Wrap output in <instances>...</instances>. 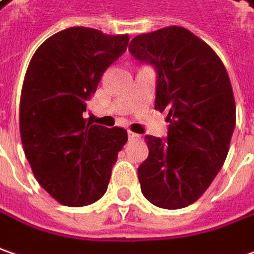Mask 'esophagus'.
Masks as SVG:
<instances>
[{"label":"esophagus","instance_id":"esophagus-1","mask_svg":"<svg viewBox=\"0 0 254 254\" xmlns=\"http://www.w3.org/2000/svg\"><path fill=\"white\" fill-rule=\"evenodd\" d=\"M127 136H129V140H139L140 139V134L134 133V132H127Z\"/></svg>","mask_w":254,"mask_h":254}]
</instances>
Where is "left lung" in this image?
I'll return each instance as SVG.
<instances>
[{
  "label": "left lung",
  "instance_id": "obj_1",
  "mask_svg": "<svg viewBox=\"0 0 254 254\" xmlns=\"http://www.w3.org/2000/svg\"><path fill=\"white\" fill-rule=\"evenodd\" d=\"M129 53L156 69L154 108L167 111L170 122L167 139L144 137L141 193L157 207L184 208L206 192L228 154L236 105L227 69L213 48L181 26L136 36Z\"/></svg>",
  "mask_w": 254,
  "mask_h": 254
}]
</instances>
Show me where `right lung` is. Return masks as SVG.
Returning a JSON list of instances; mask_svg holds the SVG:
<instances>
[{
	"mask_svg": "<svg viewBox=\"0 0 254 254\" xmlns=\"http://www.w3.org/2000/svg\"><path fill=\"white\" fill-rule=\"evenodd\" d=\"M127 43V34L69 27L44 41L29 64L19 107L22 144L41 188L64 206L103 197L127 141L125 129L83 118L103 73Z\"/></svg>",
	"mask_w": 254,
	"mask_h": 254,
	"instance_id": "1",
	"label": "right lung"
}]
</instances>
